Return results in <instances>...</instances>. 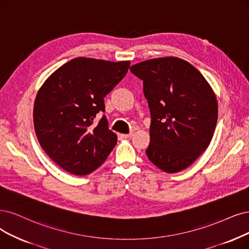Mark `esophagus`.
Segmentation results:
<instances>
[{"mask_svg":"<svg viewBox=\"0 0 249 249\" xmlns=\"http://www.w3.org/2000/svg\"><path fill=\"white\" fill-rule=\"evenodd\" d=\"M124 139H130V137H132L133 136V133L131 132V133H128V134H121Z\"/></svg>","mask_w":249,"mask_h":249,"instance_id":"obj_1","label":"esophagus"}]
</instances>
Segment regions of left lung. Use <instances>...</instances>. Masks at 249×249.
Segmentation results:
<instances>
[{"mask_svg": "<svg viewBox=\"0 0 249 249\" xmlns=\"http://www.w3.org/2000/svg\"><path fill=\"white\" fill-rule=\"evenodd\" d=\"M143 81L151 112L149 160L167 173L188 168L213 140L217 99L203 75L188 61L167 56L133 64Z\"/></svg>", "mask_w": 249, "mask_h": 249, "instance_id": "left-lung-1", "label": "left lung"}]
</instances>
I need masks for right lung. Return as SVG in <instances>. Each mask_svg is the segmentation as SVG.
<instances>
[{"label": "right lung", "mask_w": 249, "mask_h": 249, "mask_svg": "<svg viewBox=\"0 0 249 249\" xmlns=\"http://www.w3.org/2000/svg\"><path fill=\"white\" fill-rule=\"evenodd\" d=\"M130 61L77 57L46 79L34 105L36 135L45 153L59 167L87 176L103 164L117 143L104 116V98L121 81Z\"/></svg>", "instance_id": "1"}]
</instances>
